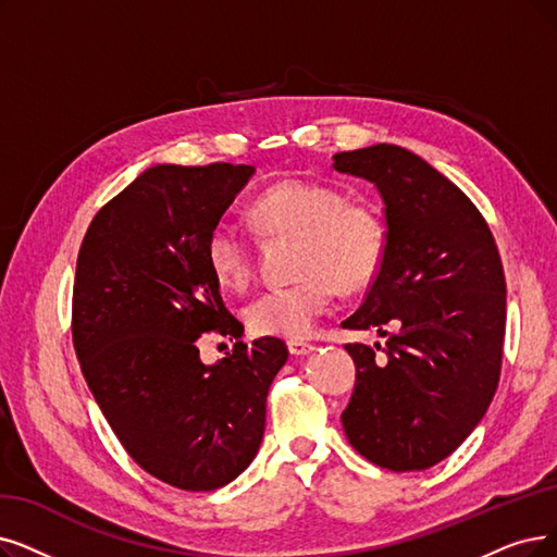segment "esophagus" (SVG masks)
<instances>
[{
  "mask_svg": "<svg viewBox=\"0 0 557 557\" xmlns=\"http://www.w3.org/2000/svg\"><path fill=\"white\" fill-rule=\"evenodd\" d=\"M287 349H290L293 356H306L315 349L313 343H306V341H290L287 343Z\"/></svg>",
  "mask_w": 557,
  "mask_h": 557,
  "instance_id": "obj_1",
  "label": "esophagus"
}]
</instances>
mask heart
Listing matches in <instances>:
<instances>
[{"label":"heart","mask_w":557,"mask_h":557,"mask_svg":"<svg viewBox=\"0 0 557 557\" xmlns=\"http://www.w3.org/2000/svg\"><path fill=\"white\" fill-rule=\"evenodd\" d=\"M251 224L267 239L297 237L295 283L270 287L244 308L256 336L301 341L345 293H363L380 278L388 256L382 212L326 183L283 181L262 191L249 208ZM206 262L226 290H244L256 276V251L235 224L219 221L206 239Z\"/></svg>","instance_id":"1"}]
</instances>
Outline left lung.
Instances as JSON below:
<instances>
[{"mask_svg": "<svg viewBox=\"0 0 557 557\" xmlns=\"http://www.w3.org/2000/svg\"><path fill=\"white\" fill-rule=\"evenodd\" d=\"M333 169L374 183L388 256L345 329L388 336L376 356L345 345L356 386L341 420L351 448L382 469L425 471L453 455L498 388L505 274L482 212L418 154L376 144L336 152ZM394 329L387 333V326Z\"/></svg>", "mask_w": 557, "mask_h": 557, "instance_id": "left-lung-1", "label": "left lung"}]
</instances>
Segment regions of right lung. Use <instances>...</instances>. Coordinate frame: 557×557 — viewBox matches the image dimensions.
Wrapping results in <instances>:
<instances>
[{"instance_id":"obj_1","label":"right lung","mask_w":557,"mask_h":557,"mask_svg":"<svg viewBox=\"0 0 557 557\" xmlns=\"http://www.w3.org/2000/svg\"><path fill=\"white\" fill-rule=\"evenodd\" d=\"M253 166L162 164L104 203L73 285V345L84 380L125 453L183 492H212L256 457L267 393L287 361L281 338L239 341L206 262V239ZM203 332L236 338L203 367Z\"/></svg>"}]
</instances>
